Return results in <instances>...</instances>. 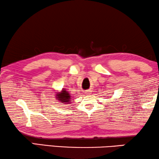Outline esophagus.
I'll return each mask as SVG.
<instances>
[{
	"label": "esophagus",
	"instance_id": "1",
	"mask_svg": "<svg viewBox=\"0 0 159 159\" xmlns=\"http://www.w3.org/2000/svg\"><path fill=\"white\" fill-rule=\"evenodd\" d=\"M85 92H86V93H87V94H90L91 92V91L86 90V91H85Z\"/></svg>",
	"mask_w": 159,
	"mask_h": 159
}]
</instances>
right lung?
Listing matches in <instances>:
<instances>
[{
	"label": "right lung",
	"mask_w": 159,
	"mask_h": 159,
	"mask_svg": "<svg viewBox=\"0 0 159 159\" xmlns=\"http://www.w3.org/2000/svg\"><path fill=\"white\" fill-rule=\"evenodd\" d=\"M57 99L60 101V102H62V104H68L70 102V96L68 91H66V89H62V91L60 93H57L56 95Z\"/></svg>",
	"instance_id": "add662e5"
}]
</instances>
